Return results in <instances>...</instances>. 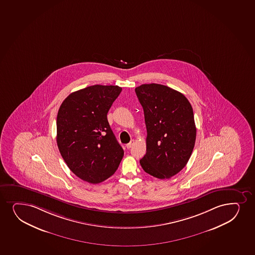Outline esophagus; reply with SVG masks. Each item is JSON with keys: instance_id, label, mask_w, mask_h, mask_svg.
<instances>
[{"instance_id": "1", "label": "esophagus", "mask_w": 255, "mask_h": 255, "mask_svg": "<svg viewBox=\"0 0 255 255\" xmlns=\"http://www.w3.org/2000/svg\"><path fill=\"white\" fill-rule=\"evenodd\" d=\"M134 143H135V141H134V140H131V141H129V143L126 144V147H127L128 149H129V148L134 145Z\"/></svg>"}]
</instances>
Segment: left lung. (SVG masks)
<instances>
[{
	"mask_svg": "<svg viewBox=\"0 0 255 255\" xmlns=\"http://www.w3.org/2000/svg\"><path fill=\"white\" fill-rule=\"evenodd\" d=\"M135 91L147 128V153L140 164L153 177L170 178L185 166L195 147L191 104L183 94L162 84H141Z\"/></svg>",
	"mask_w": 255,
	"mask_h": 255,
	"instance_id": "1",
	"label": "left lung"
}]
</instances>
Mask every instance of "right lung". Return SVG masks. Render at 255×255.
Segmentation results:
<instances>
[{"label":"right lung","instance_id":"add662e5","mask_svg":"<svg viewBox=\"0 0 255 255\" xmlns=\"http://www.w3.org/2000/svg\"><path fill=\"white\" fill-rule=\"evenodd\" d=\"M121 91L114 85L90 86L70 94L58 111L60 154L70 170L88 183L108 179L123 159V148L107 117Z\"/></svg>","mask_w":255,"mask_h":255}]
</instances>
